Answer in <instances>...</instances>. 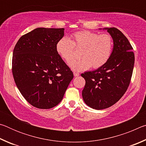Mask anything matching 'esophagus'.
Segmentation results:
<instances>
[{
	"mask_svg": "<svg viewBox=\"0 0 146 146\" xmlns=\"http://www.w3.org/2000/svg\"><path fill=\"white\" fill-rule=\"evenodd\" d=\"M73 75H74V76H78L79 75H80V74H79L78 73L74 72V73H73Z\"/></svg>",
	"mask_w": 146,
	"mask_h": 146,
	"instance_id": "34e87169",
	"label": "esophagus"
}]
</instances>
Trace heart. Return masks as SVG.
Masks as SVG:
<instances>
[{
	"label": "heart",
	"instance_id": "b5f03b06",
	"mask_svg": "<svg viewBox=\"0 0 146 146\" xmlns=\"http://www.w3.org/2000/svg\"><path fill=\"white\" fill-rule=\"evenodd\" d=\"M82 51L78 61L74 60V47ZM113 49L111 36L108 34L98 35L89 31H78L71 36V40L62 37L56 44L58 55L75 71L88 70L91 67L98 69L107 63Z\"/></svg>",
	"mask_w": 146,
	"mask_h": 146
}]
</instances>
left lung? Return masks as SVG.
<instances>
[{"instance_id":"1","label":"left lung","mask_w":146,"mask_h":146,"mask_svg":"<svg viewBox=\"0 0 146 146\" xmlns=\"http://www.w3.org/2000/svg\"><path fill=\"white\" fill-rule=\"evenodd\" d=\"M113 40V49L104 66L81 74L86 80L82 93L86 104L97 110L117 102L127 90L131 78L135 55L129 40L119 29L104 28Z\"/></svg>"}]
</instances>
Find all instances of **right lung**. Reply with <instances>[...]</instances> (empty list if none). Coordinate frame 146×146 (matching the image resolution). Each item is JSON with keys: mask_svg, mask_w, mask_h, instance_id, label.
<instances>
[{"mask_svg": "<svg viewBox=\"0 0 146 146\" xmlns=\"http://www.w3.org/2000/svg\"><path fill=\"white\" fill-rule=\"evenodd\" d=\"M64 35V28H37L22 36L15 46L14 80L22 95L36 108L58 105L73 78L56 51V44Z\"/></svg>", "mask_w": 146, "mask_h": 146, "instance_id": "add662e5", "label": "right lung"}]
</instances>
